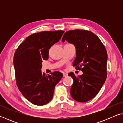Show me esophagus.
I'll use <instances>...</instances> for the list:
<instances>
[{"label": "esophagus", "instance_id": "1", "mask_svg": "<svg viewBox=\"0 0 123 123\" xmlns=\"http://www.w3.org/2000/svg\"><path fill=\"white\" fill-rule=\"evenodd\" d=\"M68 75V74L66 73H63V77H66Z\"/></svg>", "mask_w": 123, "mask_h": 123}]
</instances>
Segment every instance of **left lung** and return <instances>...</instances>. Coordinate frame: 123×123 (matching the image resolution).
<instances>
[{"label": "left lung", "instance_id": "1", "mask_svg": "<svg viewBox=\"0 0 123 123\" xmlns=\"http://www.w3.org/2000/svg\"><path fill=\"white\" fill-rule=\"evenodd\" d=\"M65 40L76 49L73 66L83 72V74L78 76L73 72L68 74L73 80L70 95L77 101L87 102L97 95L106 79V50L98 36L87 30L67 31L62 38V41Z\"/></svg>", "mask_w": 123, "mask_h": 123}]
</instances>
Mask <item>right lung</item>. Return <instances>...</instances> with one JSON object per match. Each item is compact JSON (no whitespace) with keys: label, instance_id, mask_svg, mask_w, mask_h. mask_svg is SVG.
Segmentation results:
<instances>
[{"label":"right lung","instance_id":"obj_1","mask_svg":"<svg viewBox=\"0 0 123 123\" xmlns=\"http://www.w3.org/2000/svg\"><path fill=\"white\" fill-rule=\"evenodd\" d=\"M64 31H43L33 33L19 45L14 53L16 84L23 96L34 105L41 106L53 98L55 86L63 73L53 72L46 75L41 72L42 62L49 58V51L59 41Z\"/></svg>","mask_w":123,"mask_h":123}]
</instances>
